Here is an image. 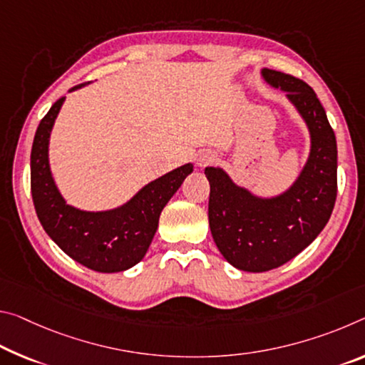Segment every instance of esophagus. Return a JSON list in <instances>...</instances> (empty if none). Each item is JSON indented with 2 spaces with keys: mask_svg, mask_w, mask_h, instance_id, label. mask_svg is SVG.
<instances>
[{
  "mask_svg": "<svg viewBox=\"0 0 365 365\" xmlns=\"http://www.w3.org/2000/svg\"><path fill=\"white\" fill-rule=\"evenodd\" d=\"M212 162H214V155L211 153H203L198 158V160H196V164H198L200 167H206V165L212 164Z\"/></svg>",
  "mask_w": 365,
  "mask_h": 365,
  "instance_id": "obj_1",
  "label": "esophagus"
}]
</instances>
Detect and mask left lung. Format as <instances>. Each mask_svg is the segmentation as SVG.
Instances as JSON below:
<instances>
[{"mask_svg": "<svg viewBox=\"0 0 365 365\" xmlns=\"http://www.w3.org/2000/svg\"><path fill=\"white\" fill-rule=\"evenodd\" d=\"M266 83L287 92L310 131V155L291 188L258 198L237 187L219 167H206L210 227L219 252L237 269L263 273L287 263L317 239L331 216L338 193L334 131L314 89L291 74L263 69Z\"/></svg>", "mask_w": 365, "mask_h": 365, "instance_id": "left-lung-1", "label": "left lung"}]
</instances>
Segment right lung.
<instances>
[{"label": "right lung", "mask_w": 365, "mask_h": 365, "mask_svg": "<svg viewBox=\"0 0 365 365\" xmlns=\"http://www.w3.org/2000/svg\"><path fill=\"white\" fill-rule=\"evenodd\" d=\"M78 84L69 91H76ZM65 102L58 99L40 121L31 153V192L40 224L50 239L74 262L99 273H118L140 263L158 230L159 216L185 178L193 172L185 164L143 187L123 206L89 212L66 205L48 164V140Z\"/></svg>", "instance_id": "add662e5"}]
</instances>
